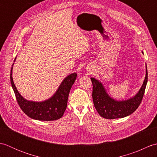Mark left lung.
Segmentation results:
<instances>
[{"instance_id": "1", "label": "left lung", "mask_w": 157, "mask_h": 157, "mask_svg": "<svg viewBox=\"0 0 157 157\" xmlns=\"http://www.w3.org/2000/svg\"><path fill=\"white\" fill-rule=\"evenodd\" d=\"M90 79L93 86V102L99 115L102 117L109 119L123 118L131 115L140 105L148 82L147 67L144 81L140 90L134 97L127 101H117L111 98L106 92L101 82L94 78Z\"/></svg>"}]
</instances>
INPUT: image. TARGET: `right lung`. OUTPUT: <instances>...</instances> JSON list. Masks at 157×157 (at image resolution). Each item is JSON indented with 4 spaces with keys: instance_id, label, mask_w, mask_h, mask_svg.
I'll return each instance as SVG.
<instances>
[{
    "instance_id": "1",
    "label": "right lung",
    "mask_w": 157,
    "mask_h": 157,
    "mask_svg": "<svg viewBox=\"0 0 157 157\" xmlns=\"http://www.w3.org/2000/svg\"><path fill=\"white\" fill-rule=\"evenodd\" d=\"M12 70L13 67L10 75L12 88L19 106L26 115L32 119L40 121H54L62 117L67 106L70 90L75 81L77 77L75 73H73L65 78L55 94L51 98L44 102H38L28 101L19 94L13 80Z\"/></svg>"
}]
</instances>
